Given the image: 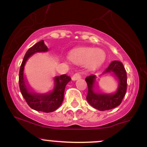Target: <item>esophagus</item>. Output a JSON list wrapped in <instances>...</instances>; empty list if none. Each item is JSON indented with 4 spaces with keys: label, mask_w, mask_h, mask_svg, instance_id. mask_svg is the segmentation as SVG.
<instances>
[{
    "label": "esophagus",
    "mask_w": 147,
    "mask_h": 147,
    "mask_svg": "<svg viewBox=\"0 0 147 147\" xmlns=\"http://www.w3.org/2000/svg\"><path fill=\"white\" fill-rule=\"evenodd\" d=\"M81 78V75L80 73H75L73 76L72 77V80H77L78 79H80Z\"/></svg>",
    "instance_id": "1"
}]
</instances>
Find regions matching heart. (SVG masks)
<instances>
[{
    "mask_svg": "<svg viewBox=\"0 0 147 147\" xmlns=\"http://www.w3.org/2000/svg\"><path fill=\"white\" fill-rule=\"evenodd\" d=\"M69 59L75 64L85 65L90 69H95L105 61V55L102 50L92 47H81L72 50L69 54Z\"/></svg>",
    "mask_w": 147,
    "mask_h": 147,
    "instance_id": "obj_1",
    "label": "heart"
}]
</instances>
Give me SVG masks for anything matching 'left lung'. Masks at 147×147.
Here are the masks:
<instances>
[{
    "label": "left lung",
    "instance_id": "1",
    "mask_svg": "<svg viewBox=\"0 0 147 147\" xmlns=\"http://www.w3.org/2000/svg\"><path fill=\"white\" fill-rule=\"evenodd\" d=\"M112 72L119 80L118 88L114 94H103L96 92L94 84L96 75H91L85 78L88 87L87 100L92 107L100 111L109 110L119 106L127 92V72L121 62L115 60L109 64L102 74Z\"/></svg>",
    "mask_w": 147,
    "mask_h": 147
}]
</instances>
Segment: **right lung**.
I'll list each match as a JSON object with an SVG mask.
<instances>
[{
	"label": "right lung",
	"mask_w": 147,
	"mask_h": 147,
	"mask_svg": "<svg viewBox=\"0 0 147 147\" xmlns=\"http://www.w3.org/2000/svg\"><path fill=\"white\" fill-rule=\"evenodd\" d=\"M47 47L43 40H40L29 48L24 56L19 72V87L20 92L30 107L36 111L48 113L56 110L61 105L64 99L65 89L71 80L70 77L62 75L55 78V86L52 91L47 93H37L28 87L24 75V66L28 59L36 53L47 52Z\"/></svg>",
	"instance_id": "right-lung-1"
}]
</instances>
